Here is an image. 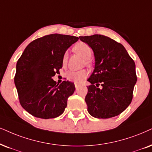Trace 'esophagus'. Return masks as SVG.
<instances>
[{"label": "esophagus", "mask_w": 152, "mask_h": 152, "mask_svg": "<svg viewBox=\"0 0 152 152\" xmlns=\"http://www.w3.org/2000/svg\"><path fill=\"white\" fill-rule=\"evenodd\" d=\"M80 85H78V83H75V87H76V89H78V88H79Z\"/></svg>", "instance_id": "esophagus-1"}]
</instances>
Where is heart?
Masks as SVG:
<instances>
[{"label":"heart","instance_id":"obj_1","mask_svg":"<svg viewBox=\"0 0 152 152\" xmlns=\"http://www.w3.org/2000/svg\"><path fill=\"white\" fill-rule=\"evenodd\" d=\"M73 50L75 53H76L80 56H81L84 59L86 64L89 63V59L92 56L93 50L90 46L85 42H78L74 46ZM67 53H65L62 57V64H66L67 60ZM88 72L86 70L80 71H69L66 74V79L69 81L74 82L75 83H80L83 81L84 79L87 77Z\"/></svg>","mask_w":152,"mask_h":152}]
</instances>
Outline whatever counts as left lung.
<instances>
[{
	"instance_id": "1",
	"label": "left lung",
	"mask_w": 152,
	"mask_h": 152,
	"mask_svg": "<svg viewBox=\"0 0 152 152\" xmlns=\"http://www.w3.org/2000/svg\"><path fill=\"white\" fill-rule=\"evenodd\" d=\"M79 38L90 46L95 56V69L88 79L91 85L85 98L88 113L97 118L118 116L131 103L137 82L135 62L122 44L107 36Z\"/></svg>"
}]
</instances>
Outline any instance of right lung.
<instances>
[{"mask_svg": "<svg viewBox=\"0 0 152 152\" xmlns=\"http://www.w3.org/2000/svg\"><path fill=\"white\" fill-rule=\"evenodd\" d=\"M78 37L54 34L30 43L18 59L15 84L22 107L37 118H53L63 114L67 99L75 90L73 83L59 85L53 76L62 67V57Z\"/></svg>", "mask_w": 152, "mask_h": 152, "instance_id": "1", "label": "right lung"}]
</instances>
